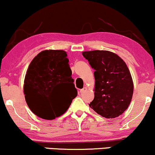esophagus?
<instances>
[{
    "label": "esophagus",
    "mask_w": 155,
    "mask_h": 155,
    "mask_svg": "<svg viewBox=\"0 0 155 155\" xmlns=\"http://www.w3.org/2000/svg\"><path fill=\"white\" fill-rule=\"evenodd\" d=\"M87 91V88H85V87H84L83 88L81 89V91H80V92H81V94H83V93H85V91Z\"/></svg>",
    "instance_id": "1"
}]
</instances>
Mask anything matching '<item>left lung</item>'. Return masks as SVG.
Wrapping results in <instances>:
<instances>
[{"label": "left lung", "mask_w": 155, "mask_h": 155, "mask_svg": "<svg viewBox=\"0 0 155 155\" xmlns=\"http://www.w3.org/2000/svg\"><path fill=\"white\" fill-rule=\"evenodd\" d=\"M95 70L94 99L89 106L106 118L122 114L131 101L134 83L130 71L120 56L108 51L83 52Z\"/></svg>", "instance_id": "1"}]
</instances>
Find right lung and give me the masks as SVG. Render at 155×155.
Masks as SVG:
<instances>
[{
    "label": "right lung",
    "instance_id": "right-lung-1",
    "mask_svg": "<svg viewBox=\"0 0 155 155\" xmlns=\"http://www.w3.org/2000/svg\"><path fill=\"white\" fill-rule=\"evenodd\" d=\"M67 54L62 50H45L32 59L27 71L24 94L29 108L45 120L59 117L78 95ZM69 92L67 98L63 93Z\"/></svg>",
    "mask_w": 155,
    "mask_h": 155
}]
</instances>
